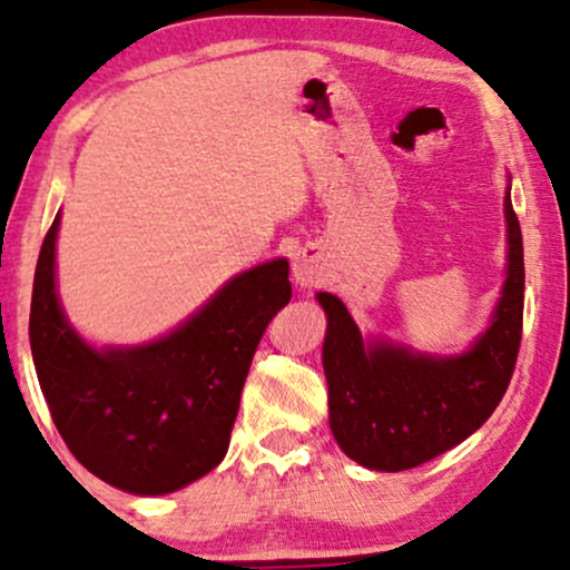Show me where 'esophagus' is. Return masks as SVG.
<instances>
[{
	"mask_svg": "<svg viewBox=\"0 0 570 570\" xmlns=\"http://www.w3.org/2000/svg\"><path fill=\"white\" fill-rule=\"evenodd\" d=\"M292 276H294V284L303 286V289H311V286L324 284L326 271H324V263H321V257L315 255L313 249H303L294 255Z\"/></svg>",
	"mask_w": 570,
	"mask_h": 570,
	"instance_id": "1",
	"label": "esophagus"
}]
</instances>
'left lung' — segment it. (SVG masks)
<instances>
[{
    "label": "left lung",
    "instance_id": "1",
    "mask_svg": "<svg viewBox=\"0 0 570 570\" xmlns=\"http://www.w3.org/2000/svg\"><path fill=\"white\" fill-rule=\"evenodd\" d=\"M507 278L485 332L459 355L414 353L363 340L340 297L318 292L326 311L324 374L334 441L368 470L420 468L475 433L502 401L523 332V236L510 185L504 196Z\"/></svg>",
    "mask_w": 570,
    "mask_h": 570
}]
</instances>
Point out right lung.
Masks as SVG:
<instances>
[{"mask_svg":"<svg viewBox=\"0 0 570 570\" xmlns=\"http://www.w3.org/2000/svg\"><path fill=\"white\" fill-rule=\"evenodd\" d=\"M60 215L33 273L31 355L52 422L100 481L159 497L223 462L242 387L267 324L292 299L289 263L238 273L167 337L92 347L68 324L55 286Z\"/></svg>","mask_w":570,"mask_h":570,"instance_id":"add662e5","label":"right lung"}]
</instances>
